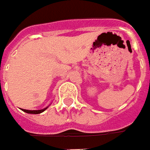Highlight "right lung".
Returning <instances> with one entry per match:
<instances>
[{
  "label": "right lung",
  "mask_w": 150,
  "mask_h": 150,
  "mask_svg": "<svg viewBox=\"0 0 150 150\" xmlns=\"http://www.w3.org/2000/svg\"><path fill=\"white\" fill-rule=\"evenodd\" d=\"M48 107H46L45 109H42V110H25V109H22L23 111H25L26 113H29V114H40V113H42L43 111H45Z\"/></svg>",
  "instance_id": "add662e5"
}]
</instances>
